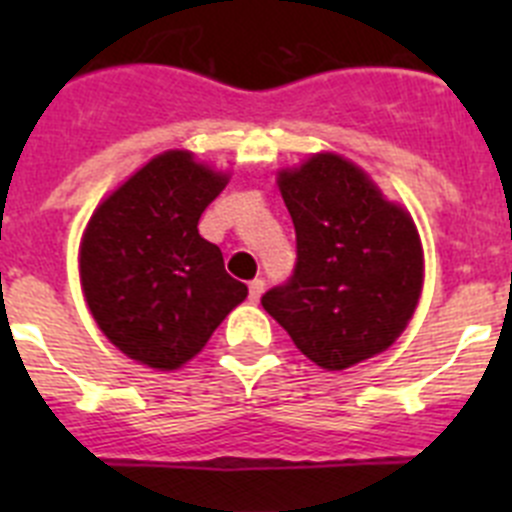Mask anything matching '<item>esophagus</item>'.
I'll return each instance as SVG.
<instances>
[{"label":"esophagus","instance_id":"1","mask_svg":"<svg viewBox=\"0 0 512 512\" xmlns=\"http://www.w3.org/2000/svg\"><path fill=\"white\" fill-rule=\"evenodd\" d=\"M264 279H253L251 284H248V297H251V302H259L261 295H264Z\"/></svg>","mask_w":512,"mask_h":512}]
</instances>
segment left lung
Segmentation results:
<instances>
[{
	"label": "left lung",
	"mask_w": 512,
	"mask_h": 512,
	"mask_svg": "<svg viewBox=\"0 0 512 512\" xmlns=\"http://www.w3.org/2000/svg\"><path fill=\"white\" fill-rule=\"evenodd\" d=\"M297 233L295 277L261 305L328 372L382 354L420 302L425 259L415 220L372 176L333 151L277 171Z\"/></svg>",
	"instance_id": "obj_1"
}]
</instances>
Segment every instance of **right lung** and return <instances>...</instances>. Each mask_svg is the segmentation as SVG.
<instances>
[{
  "label": "right lung",
  "instance_id": "obj_1",
  "mask_svg": "<svg viewBox=\"0 0 512 512\" xmlns=\"http://www.w3.org/2000/svg\"><path fill=\"white\" fill-rule=\"evenodd\" d=\"M228 171L171 148L117 184L89 217L79 279L94 323L128 359L174 372L248 297L197 230Z\"/></svg>",
  "mask_w": 512,
  "mask_h": 512
}]
</instances>
